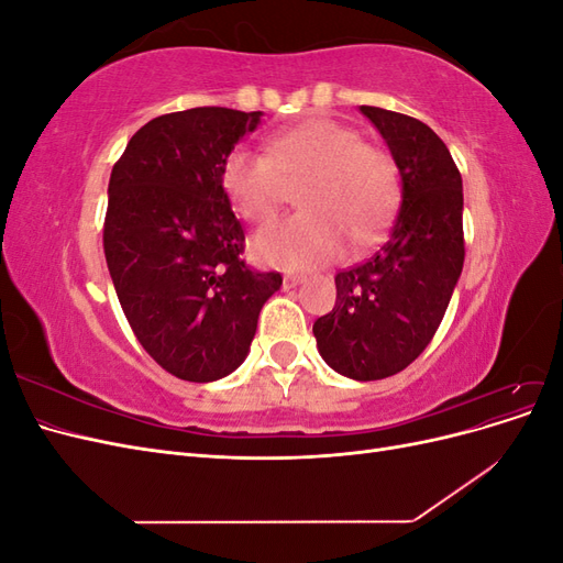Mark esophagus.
I'll return each instance as SVG.
<instances>
[{"label":"esophagus","mask_w":563,"mask_h":563,"mask_svg":"<svg viewBox=\"0 0 563 563\" xmlns=\"http://www.w3.org/2000/svg\"><path fill=\"white\" fill-rule=\"evenodd\" d=\"M298 284H302V277H298V275H286L284 277V288H296Z\"/></svg>","instance_id":"1"}]
</instances>
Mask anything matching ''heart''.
Wrapping results in <instances>:
<instances>
[{
    "instance_id": "1",
    "label": "heart",
    "mask_w": 563,
    "mask_h": 563,
    "mask_svg": "<svg viewBox=\"0 0 563 563\" xmlns=\"http://www.w3.org/2000/svg\"><path fill=\"white\" fill-rule=\"evenodd\" d=\"M302 211L253 236L255 261L282 269H312L345 253L347 240L376 242L399 207V168L385 150L362 143L354 129L312 117L277 133L265 152L236 147L220 168L232 209L251 223H267L300 183Z\"/></svg>"
}]
</instances>
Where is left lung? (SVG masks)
I'll return each mask as SVG.
<instances>
[{"instance_id":"left-lung-1","label":"left lung","mask_w":563,"mask_h":563,"mask_svg":"<svg viewBox=\"0 0 563 563\" xmlns=\"http://www.w3.org/2000/svg\"><path fill=\"white\" fill-rule=\"evenodd\" d=\"M401 176L389 240L335 275V308L314 321L319 354L352 380L404 371L430 345L465 263L463 178L444 141L420 119L360 108Z\"/></svg>"}]
</instances>
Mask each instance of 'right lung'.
<instances>
[{"label":"right lung","mask_w":563,"mask_h":563,"mask_svg":"<svg viewBox=\"0 0 563 563\" xmlns=\"http://www.w3.org/2000/svg\"><path fill=\"white\" fill-rule=\"evenodd\" d=\"M263 112L192 108L155 117L112 166L103 249L122 310L172 376H230L251 347L279 272L251 269L244 230L220 185L234 145Z\"/></svg>","instance_id":"obj_1"}]
</instances>
